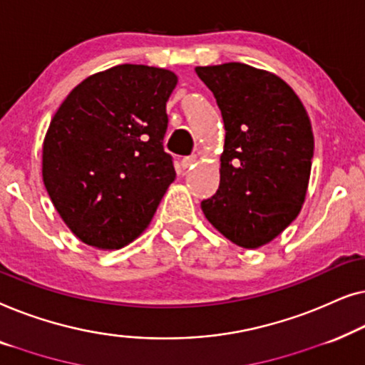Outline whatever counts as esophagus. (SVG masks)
I'll return each instance as SVG.
<instances>
[{"label": "esophagus", "mask_w": 365, "mask_h": 365, "mask_svg": "<svg viewBox=\"0 0 365 365\" xmlns=\"http://www.w3.org/2000/svg\"><path fill=\"white\" fill-rule=\"evenodd\" d=\"M195 162H197V157L195 155L185 157L182 158V168H185V170H187V168H192L195 165Z\"/></svg>", "instance_id": "1"}]
</instances>
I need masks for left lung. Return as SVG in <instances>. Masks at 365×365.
Listing matches in <instances>:
<instances>
[{
  "label": "left lung",
  "mask_w": 365,
  "mask_h": 365,
  "mask_svg": "<svg viewBox=\"0 0 365 365\" xmlns=\"http://www.w3.org/2000/svg\"><path fill=\"white\" fill-rule=\"evenodd\" d=\"M213 92L225 124L220 187L202 202L205 217L241 248L274 240L301 212L314 135L286 82L268 71L227 63L195 68Z\"/></svg>",
  "instance_id": "1"
}]
</instances>
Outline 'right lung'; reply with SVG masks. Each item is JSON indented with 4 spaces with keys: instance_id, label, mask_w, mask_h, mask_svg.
<instances>
[{
    "instance_id": "1",
    "label": "right lung",
    "mask_w": 365,
    "mask_h": 365,
    "mask_svg": "<svg viewBox=\"0 0 365 365\" xmlns=\"http://www.w3.org/2000/svg\"><path fill=\"white\" fill-rule=\"evenodd\" d=\"M175 86L172 71L120 64L82 81L54 114L43 143V182L86 245H129L175 180L163 150Z\"/></svg>"
}]
</instances>
